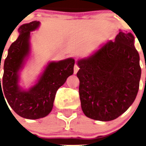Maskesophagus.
Listing matches in <instances>:
<instances>
[{
	"instance_id": "1",
	"label": "esophagus",
	"mask_w": 146,
	"mask_h": 146,
	"mask_svg": "<svg viewBox=\"0 0 146 146\" xmlns=\"http://www.w3.org/2000/svg\"><path fill=\"white\" fill-rule=\"evenodd\" d=\"M80 70V67H79V66H78L77 64H75V66H74V74H76V73H77L78 70Z\"/></svg>"
}]
</instances>
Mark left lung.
I'll return each mask as SVG.
<instances>
[{
  "instance_id": "8db88e82",
  "label": "left lung",
  "mask_w": 146,
  "mask_h": 146,
  "mask_svg": "<svg viewBox=\"0 0 146 146\" xmlns=\"http://www.w3.org/2000/svg\"><path fill=\"white\" fill-rule=\"evenodd\" d=\"M79 93L85 115L110 121L123 113L139 87V55L132 33L120 32L88 59L78 61Z\"/></svg>"
}]
</instances>
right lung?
Here are the masks:
<instances>
[{
  "label": "right lung",
  "instance_id": "obj_1",
  "mask_svg": "<svg viewBox=\"0 0 146 146\" xmlns=\"http://www.w3.org/2000/svg\"><path fill=\"white\" fill-rule=\"evenodd\" d=\"M38 26L39 22L33 21L19 27V37L10 45L3 64L1 83L0 77V98L1 95L4 96L3 98H6L9 105L18 115L31 120L44 117L51 111L57 89L73 74L75 64L73 58L50 63L37 84L29 91L19 89L17 73L29 51L30 32Z\"/></svg>",
  "mask_w": 146,
  "mask_h": 146
}]
</instances>
